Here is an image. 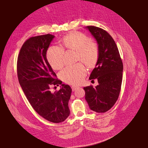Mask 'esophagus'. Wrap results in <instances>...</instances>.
Masks as SVG:
<instances>
[{"mask_svg":"<svg viewBox=\"0 0 148 148\" xmlns=\"http://www.w3.org/2000/svg\"><path fill=\"white\" fill-rule=\"evenodd\" d=\"M71 88H72V90H73V91H74V90H75L77 89H78V88H79V86H73L71 87Z\"/></svg>","mask_w":148,"mask_h":148,"instance_id":"34e87169","label":"esophagus"}]
</instances>
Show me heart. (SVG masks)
Segmentation results:
<instances>
[{"label":"heart","mask_w":148,"mask_h":148,"mask_svg":"<svg viewBox=\"0 0 148 148\" xmlns=\"http://www.w3.org/2000/svg\"><path fill=\"white\" fill-rule=\"evenodd\" d=\"M62 47L51 46L47 51V59L53 69L58 70L64 65V50L75 51V60L81 61L89 68L96 65L99 58V47L95 41L85 34L73 32L62 40ZM86 74V69L82 62L68 66L60 72V79L65 83L77 85L82 83Z\"/></svg>","instance_id":"heart-1"}]
</instances>
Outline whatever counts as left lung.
<instances>
[{"instance_id":"1","label":"left lung","mask_w":148,"mask_h":148,"mask_svg":"<svg viewBox=\"0 0 148 148\" xmlns=\"http://www.w3.org/2000/svg\"><path fill=\"white\" fill-rule=\"evenodd\" d=\"M87 28L98 44L99 58L89 80L97 79L99 84L83 88L89 108L97 113L109 110L118 100L122 81L123 63L113 38L106 30L96 26Z\"/></svg>"}]
</instances>
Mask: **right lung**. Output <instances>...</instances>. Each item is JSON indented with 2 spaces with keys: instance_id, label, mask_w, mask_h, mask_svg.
<instances>
[{
  "instance_id": "1",
  "label": "right lung",
  "mask_w": 148,
  "mask_h": 148,
  "mask_svg": "<svg viewBox=\"0 0 148 148\" xmlns=\"http://www.w3.org/2000/svg\"><path fill=\"white\" fill-rule=\"evenodd\" d=\"M54 36L51 34L31 37L20 49L17 63L18 82L35 112L53 123L64 121L69 115L68 101L72 89L56 77L46 58V53ZM62 86L50 92L53 85Z\"/></svg>"
}]
</instances>
